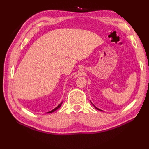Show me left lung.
<instances>
[{"label": "left lung", "instance_id": "left-lung-1", "mask_svg": "<svg viewBox=\"0 0 149 149\" xmlns=\"http://www.w3.org/2000/svg\"><path fill=\"white\" fill-rule=\"evenodd\" d=\"M93 106H94V105H93ZM95 108H96L97 109H98V110H99V111H102V110H100V109H99V108H97V107H95Z\"/></svg>", "mask_w": 149, "mask_h": 149}]
</instances>
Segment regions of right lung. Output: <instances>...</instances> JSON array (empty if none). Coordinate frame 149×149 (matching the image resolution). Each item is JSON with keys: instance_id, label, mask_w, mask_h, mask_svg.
<instances>
[{"instance_id": "add662e5", "label": "right lung", "mask_w": 149, "mask_h": 149, "mask_svg": "<svg viewBox=\"0 0 149 149\" xmlns=\"http://www.w3.org/2000/svg\"><path fill=\"white\" fill-rule=\"evenodd\" d=\"M62 103H63V102H62L61 103H60V104H59V105H58V106H57V107H56V108H54V109H52V111H49V112H47V113H52V112H54V111H55L56 110H57V109H59V107H61V104H62Z\"/></svg>"}]
</instances>
